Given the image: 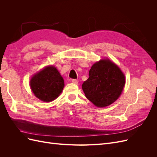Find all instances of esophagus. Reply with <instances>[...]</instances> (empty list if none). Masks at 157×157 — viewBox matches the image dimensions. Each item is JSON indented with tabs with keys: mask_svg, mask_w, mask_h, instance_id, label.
<instances>
[{
	"mask_svg": "<svg viewBox=\"0 0 157 157\" xmlns=\"http://www.w3.org/2000/svg\"><path fill=\"white\" fill-rule=\"evenodd\" d=\"M72 82L73 83V84H78V81L76 79H73L72 80Z\"/></svg>",
	"mask_w": 157,
	"mask_h": 157,
	"instance_id": "obj_1",
	"label": "esophagus"
}]
</instances>
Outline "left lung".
Returning <instances> with one entry per match:
<instances>
[{"label": "left lung", "instance_id": "left-lung-1", "mask_svg": "<svg viewBox=\"0 0 157 157\" xmlns=\"http://www.w3.org/2000/svg\"><path fill=\"white\" fill-rule=\"evenodd\" d=\"M125 85V76L109 59L95 63L89 78L82 85L86 98L98 107L111 105L119 98Z\"/></svg>", "mask_w": 157, "mask_h": 157}]
</instances>
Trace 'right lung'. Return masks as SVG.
<instances>
[{
    "label": "right lung",
    "instance_id": "1",
    "mask_svg": "<svg viewBox=\"0 0 157 157\" xmlns=\"http://www.w3.org/2000/svg\"><path fill=\"white\" fill-rule=\"evenodd\" d=\"M30 87L35 96L44 102L58 98L64 87V80L54 66H48L32 77Z\"/></svg>",
    "mask_w": 157,
    "mask_h": 157
}]
</instances>
